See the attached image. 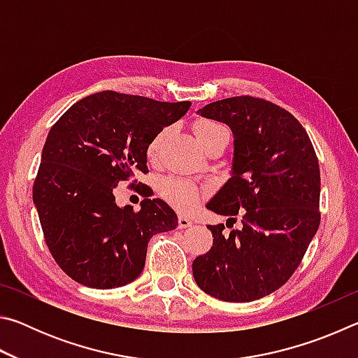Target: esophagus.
<instances>
[{
    "instance_id": "esophagus-1",
    "label": "esophagus",
    "mask_w": 358,
    "mask_h": 358,
    "mask_svg": "<svg viewBox=\"0 0 358 358\" xmlns=\"http://www.w3.org/2000/svg\"><path fill=\"white\" fill-rule=\"evenodd\" d=\"M191 226H192V221L189 220V217L183 216V215L178 217V227L180 229H187V227H191Z\"/></svg>"
}]
</instances>
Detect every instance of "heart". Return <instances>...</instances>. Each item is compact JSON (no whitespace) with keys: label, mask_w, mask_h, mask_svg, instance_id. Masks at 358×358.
I'll list each match as a JSON object with an SVG mask.
<instances>
[{"label":"heart","mask_w":358,"mask_h":358,"mask_svg":"<svg viewBox=\"0 0 358 358\" xmlns=\"http://www.w3.org/2000/svg\"><path fill=\"white\" fill-rule=\"evenodd\" d=\"M221 131H226V129H224L221 124L215 123V121H199V123L194 126V132H196L199 143ZM167 134H169V129L161 131L148 145L147 155L150 161H156L157 157H159L162 143H164ZM161 194L162 197H164L169 203H172L175 208H178L181 211H189L196 207L199 201H201L202 191L201 187L191 180L183 178V177H169L166 180H162Z\"/></svg>","instance_id":"obj_1"}]
</instances>
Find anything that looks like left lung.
Listing matches in <instances>:
<instances>
[{"label": "left lung", "mask_w": 358, "mask_h": 358, "mask_svg": "<svg viewBox=\"0 0 358 358\" xmlns=\"http://www.w3.org/2000/svg\"><path fill=\"white\" fill-rule=\"evenodd\" d=\"M197 113L227 124L234 134L230 178L207 208L241 213V229L208 226L213 246L192 262L205 294L224 301H252L286 284L317 232L320 172L316 151L292 113L273 102L237 96ZM227 226V224H226Z\"/></svg>", "instance_id": "8db88e82"}]
</instances>
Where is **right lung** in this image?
I'll list each match as a JSON object with an SVG mask.
<instances>
[{
    "label": "right lung",
    "mask_w": 358,
    "mask_h": 358,
    "mask_svg": "<svg viewBox=\"0 0 358 358\" xmlns=\"http://www.w3.org/2000/svg\"><path fill=\"white\" fill-rule=\"evenodd\" d=\"M189 107V101L101 92L52 126L33 202L48 250L72 280L93 289L126 286L142 273L150 238L178 226L161 199H143L134 211L115 203L113 189L148 172V145Z\"/></svg>",
    "instance_id": "add662e5"
}]
</instances>
